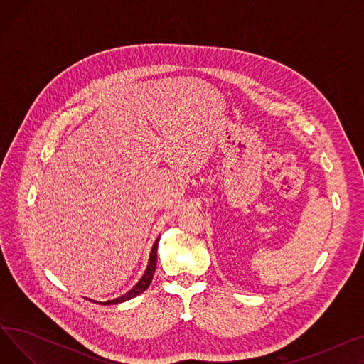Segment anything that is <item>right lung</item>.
<instances>
[{
    "instance_id": "right-lung-1",
    "label": "right lung",
    "mask_w": 364,
    "mask_h": 364,
    "mask_svg": "<svg viewBox=\"0 0 364 364\" xmlns=\"http://www.w3.org/2000/svg\"><path fill=\"white\" fill-rule=\"evenodd\" d=\"M158 243H159V237L155 240V243H153V246H151V251H150V257H149V262H147V267H146V270H144V274L141 276V279H140L136 284L132 286V288H131L127 294H124V295H121V296H118V298H114V299L105 301V302H102V301H92V299H90V298H87V299H88V301H92V302H95V304H102V305H113V304L125 302V301H128V299H132V298H136L137 295L143 294V292L149 288V284L151 283V279H153V274H155V270H156Z\"/></svg>"
}]
</instances>
